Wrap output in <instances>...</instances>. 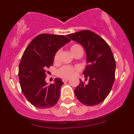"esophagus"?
<instances>
[{
	"instance_id": "obj_1",
	"label": "esophagus",
	"mask_w": 134,
	"mask_h": 134,
	"mask_svg": "<svg viewBox=\"0 0 134 134\" xmlns=\"http://www.w3.org/2000/svg\"><path fill=\"white\" fill-rule=\"evenodd\" d=\"M69 80V78H63V79H62V81H63V82H68Z\"/></svg>"
}]
</instances>
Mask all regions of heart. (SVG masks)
I'll list each match as a JSON object with an SVG mask.
<instances>
[{"mask_svg": "<svg viewBox=\"0 0 134 134\" xmlns=\"http://www.w3.org/2000/svg\"><path fill=\"white\" fill-rule=\"evenodd\" d=\"M79 51H83L82 47L78 44H74L71 47V51L72 53V54L75 55L77 52ZM59 51H57L54 56V62H57L59 59ZM78 67H71L69 65H64L62 66L61 68H59L58 70V75L62 78H70L73 75L74 72L75 71H78Z\"/></svg>", "mask_w": 134, "mask_h": 134, "instance_id": "obj_1", "label": "heart"}]
</instances>
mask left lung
<instances>
[{"label": "left lung", "instance_id": "left-lung-1", "mask_svg": "<svg viewBox=\"0 0 134 134\" xmlns=\"http://www.w3.org/2000/svg\"><path fill=\"white\" fill-rule=\"evenodd\" d=\"M80 43L87 55V67L83 72L85 83L80 80L75 94L81 103L89 106L103 102L113 86L115 75V60L107 43L94 32L87 30L67 35Z\"/></svg>", "mask_w": 134, "mask_h": 134}]
</instances>
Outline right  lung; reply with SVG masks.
<instances>
[{"label":"right lung","instance_id":"1","mask_svg":"<svg viewBox=\"0 0 134 134\" xmlns=\"http://www.w3.org/2000/svg\"><path fill=\"white\" fill-rule=\"evenodd\" d=\"M70 41L63 35L42 34L25 49L19 66V78L24 95L35 107L45 109L57 104L63 82L55 78L54 83L47 85V69L53 64L56 52Z\"/></svg>","mask_w":134,"mask_h":134}]
</instances>
